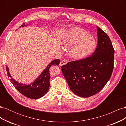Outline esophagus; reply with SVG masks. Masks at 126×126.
Returning <instances> with one entry per match:
<instances>
[{
    "label": "esophagus",
    "instance_id": "1",
    "mask_svg": "<svg viewBox=\"0 0 126 126\" xmlns=\"http://www.w3.org/2000/svg\"><path fill=\"white\" fill-rule=\"evenodd\" d=\"M67 63H68V62H67V60L63 59V60L62 61V62H60V66H63V65H64V64H66Z\"/></svg>",
    "mask_w": 126,
    "mask_h": 126
}]
</instances>
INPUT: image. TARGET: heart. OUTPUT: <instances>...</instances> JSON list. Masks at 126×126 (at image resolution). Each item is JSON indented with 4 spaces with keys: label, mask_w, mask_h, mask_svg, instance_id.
Masks as SVG:
<instances>
[{
    "label": "heart",
    "mask_w": 126,
    "mask_h": 126,
    "mask_svg": "<svg viewBox=\"0 0 126 126\" xmlns=\"http://www.w3.org/2000/svg\"><path fill=\"white\" fill-rule=\"evenodd\" d=\"M96 41L89 36L84 29L75 27L71 29L67 33L63 41V48L70 50V55L72 58L80 59L85 58L93 50Z\"/></svg>",
    "instance_id": "heart-1"
}]
</instances>
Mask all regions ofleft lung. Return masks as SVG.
<instances>
[{"mask_svg": "<svg viewBox=\"0 0 126 126\" xmlns=\"http://www.w3.org/2000/svg\"><path fill=\"white\" fill-rule=\"evenodd\" d=\"M98 44L92 55L68 63L62 67L70 89L81 97L97 94L111 77L113 69L114 50L109 36L97 27Z\"/></svg>", "mask_w": 126, "mask_h": 126, "instance_id": "1", "label": "left lung"}]
</instances>
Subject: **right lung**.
Here are the masks:
<instances>
[{
	"mask_svg": "<svg viewBox=\"0 0 126 126\" xmlns=\"http://www.w3.org/2000/svg\"><path fill=\"white\" fill-rule=\"evenodd\" d=\"M25 26L26 25L24 24L20 27ZM59 63V59H55L52 61L43 72L38 76V77L30 85L23 84L15 80L10 75L9 68L7 66H6V71L8 74V77H10V81L18 91H19L21 94L27 97L35 99L44 96V94L48 92L50 86L49 68L52 65L58 66Z\"/></svg>",
	"mask_w": 126,
	"mask_h": 126,
	"instance_id": "1",
	"label": "right lung"
}]
</instances>
